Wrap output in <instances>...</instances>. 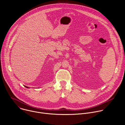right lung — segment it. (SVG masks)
<instances>
[{
  "instance_id": "right-lung-1",
  "label": "right lung",
  "mask_w": 125,
  "mask_h": 125,
  "mask_svg": "<svg viewBox=\"0 0 125 125\" xmlns=\"http://www.w3.org/2000/svg\"><path fill=\"white\" fill-rule=\"evenodd\" d=\"M25 86V85H24ZM26 87H27V88H29V87H27V86H25Z\"/></svg>"
}]
</instances>
